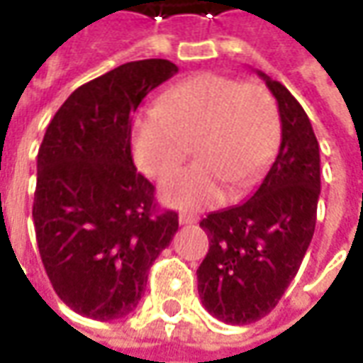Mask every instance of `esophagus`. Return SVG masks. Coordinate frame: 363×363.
<instances>
[{
	"mask_svg": "<svg viewBox=\"0 0 363 363\" xmlns=\"http://www.w3.org/2000/svg\"><path fill=\"white\" fill-rule=\"evenodd\" d=\"M196 221L198 216H194V213H179V223H181V225H192V223H196Z\"/></svg>",
	"mask_w": 363,
	"mask_h": 363,
	"instance_id": "obj_1",
	"label": "esophagus"
}]
</instances>
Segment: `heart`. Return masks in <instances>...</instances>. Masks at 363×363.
<instances>
[{
	"mask_svg": "<svg viewBox=\"0 0 363 363\" xmlns=\"http://www.w3.org/2000/svg\"><path fill=\"white\" fill-rule=\"evenodd\" d=\"M280 140V116L272 95L259 83L200 74L174 85L159 106L142 112L132 130L138 167L155 181L196 150L198 161L161 186V200L179 208L220 202L251 186L270 163Z\"/></svg>",
	"mask_w": 363,
	"mask_h": 363,
	"instance_id": "b5f03b06",
	"label": "heart"
}]
</instances>
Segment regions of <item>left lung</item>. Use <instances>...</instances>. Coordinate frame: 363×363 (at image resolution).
I'll return each instance as SVG.
<instances>
[{"label": "left lung", "instance_id": "1", "mask_svg": "<svg viewBox=\"0 0 363 363\" xmlns=\"http://www.w3.org/2000/svg\"><path fill=\"white\" fill-rule=\"evenodd\" d=\"M278 103L281 142L257 192L200 221L210 249L198 294L216 319L249 325L280 301L311 243L320 194L319 142L307 114L280 82L257 72Z\"/></svg>", "mask_w": 363, "mask_h": 363}]
</instances>
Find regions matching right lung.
<instances>
[{
    "instance_id": "obj_1",
    "label": "right lung",
    "mask_w": 363,
    "mask_h": 363,
    "mask_svg": "<svg viewBox=\"0 0 363 363\" xmlns=\"http://www.w3.org/2000/svg\"><path fill=\"white\" fill-rule=\"evenodd\" d=\"M179 72L169 60L114 67L67 96L36 159V243L58 297L83 317L120 319L140 303L147 270L179 229L157 212L132 161L130 114Z\"/></svg>"
}]
</instances>
